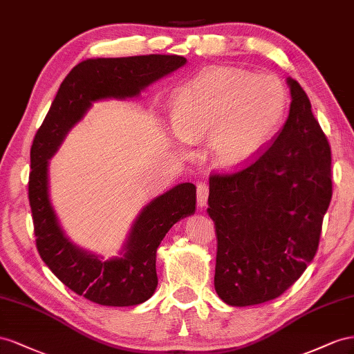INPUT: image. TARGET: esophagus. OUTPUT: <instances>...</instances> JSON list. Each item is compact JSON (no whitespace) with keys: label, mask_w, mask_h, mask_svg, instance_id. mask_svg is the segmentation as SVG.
Returning <instances> with one entry per match:
<instances>
[{"label":"esophagus","mask_w":354,"mask_h":354,"mask_svg":"<svg viewBox=\"0 0 354 354\" xmlns=\"http://www.w3.org/2000/svg\"><path fill=\"white\" fill-rule=\"evenodd\" d=\"M207 197H209V185L201 183L197 185V205L198 207H205L207 205Z\"/></svg>","instance_id":"obj_1"}]
</instances>
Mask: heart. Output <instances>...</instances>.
Returning <instances> with one entry per match:
<instances>
[{
  "label": "heart",
  "instance_id": "1",
  "mask_svg": "<svg viewBox=\"0 0 354 354\" xmlns=\"http://www.w3.org/2000/svg\"><path fill=\"white\" fill-rule=\"evenodd\" d=\"M289 96L280 80L230 66L207 68L171 99V126L187 144L209 138L212 161L225 170L249 166L279 136Z\"/></svg>",
  "mask_w": 354,
  "mask_h": 354
}]
</instances>
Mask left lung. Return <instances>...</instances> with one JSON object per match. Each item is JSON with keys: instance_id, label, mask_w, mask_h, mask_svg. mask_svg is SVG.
I'll list each match as a JSON object with an SVG mask.
<instances>
[{"instance_id": "left-lung-1", "label": "left lung", "mask_w": 354, "mask_h": 354, "mask_svg": "<svg viewBox=\"0 0 354 354\" xmlns=\"http://www.w3.org/2000/svg\"><path fill=\"white\" fill-rule=\"evenodd\" d=\"M286 83L289 115L272 145L248 169L209 179L215 290L233 307L262 304L295 283L316 255L330 203L328 139L299 83Z\"/></svg>"}]
</instances>
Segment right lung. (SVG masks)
Segmentation results:
<instances>
[{
	"label": "right lung",
	"mask_w": 354,
	"mask_h": 354,
	"mask_svg": "<svg viewBox=\"0 0 354 354\" xmlns=\"http://www.w3.org/2000/svg\"><path fill=\"white\" fill-rule=\"evenodd\" d=\"M176 55L96 57L80 62L66 75L31 148L29 205L37 249L46 266L65 286L100 306L142 304L157 289V248L176 222L196 212V185L178 184L140 209L118 257L77 246L68 237L50 198L48 163L71 129L84 118L95 102L130 100L161 78L183 68Z\"/></svg>",
	"instance_id": "obj_1"
}]
</instances>
